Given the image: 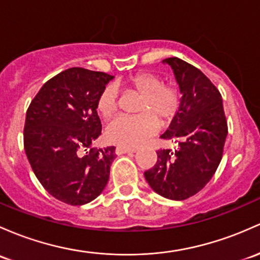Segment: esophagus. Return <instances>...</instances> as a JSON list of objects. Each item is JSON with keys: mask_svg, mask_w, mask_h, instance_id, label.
Segmentation results:
<instances>
[{"mask_svg": "<svg viewBox=\"0 0 260 260\" xmlns=\"http://www.w3.org/2000/svg\"><path fill=\"white\" fill-rule=\"evenodd\" d=\"M136 149L135 148H125V147H121L118 146L116 148V154L121 155V154H125V153H135Z\"/></svg>", "mask_w": 260, "mask_h": 260, "instance_id": "obj_1", "label": "esophagus"}]
</instances>
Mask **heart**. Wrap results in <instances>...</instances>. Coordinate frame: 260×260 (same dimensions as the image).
I'll use <instances>...</instances> for the list:
<instances>
[{"label":"heart","instance_id":"1","mask_svg":"<svg viewBox=\"0 0 260 260\" xmlns=\"http://www.w3.org/2000/svg\"><path fill=\"white\" fill-rule=\"evenodd\" d=\"M128 87L141 95L137 106V113L141 114L114 119L106 129V137L111 143L137 148L157 132L158 122L165 125L173 121L179 111L180 95L176 87L165 86L158 76L148 72L138 73L131 78ZM97 111L105 119L116 113L117 91L113 86H107L102 91Z\"/></svg>","mask_w":260,"mask_h":260}]
</instances>
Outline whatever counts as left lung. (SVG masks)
<instances>
[{
	"label": "left lung",
	"mask_w": 260,
	"mask_h": 260,
	"mask_svg": "<svg viewBox=\"0 0 260 260\" xmlns=\"http://www.w3.org/2000/svg\"><path fill=\"white\" fill-rule=\"evenodd\" d=\"M162 63L173 71L182 98L178 113L160 138L178 142L179 149L158 151L157 163L144 178L157 194L183 201L203 189L214 176L228 125L222 95L202 71L177 57Z\"/></svg>",
	"instance_id": "obj_1"
}]
</instances>
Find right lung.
Wrapping results in <instances>:
<instances>
[{
  "mask_svg": "<svg viewBox=\"0 0 260 260\" xmlns=\"http://www.w3.org/2000/svg\"><path fill=\"white\" fill-rule=\"evenodd\" d=\"M113 78L68 68L46 82L27 109L23 141L28 162L43 188L63 203H89L108 183L116 147L95 151L92 143L102 132L98 98Z\"/></svg>",
  "mask_w": 260,
  "mask_h": 260,
  "instance_id": "obj_1",
  "label": "right lung"
}]
</instances>
